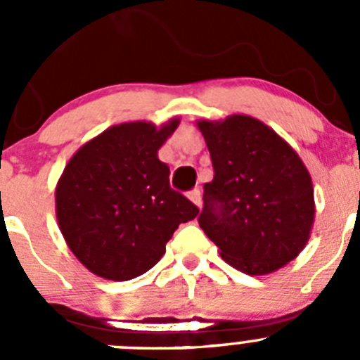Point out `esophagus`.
<instances>
[{
	"label": "esophagus",
	"mask_w": 360,
	"mask_h": 360,
	"mask_svg": "<svg viewBox=\"0 0 360 360\" xmlns=\"http://www.w3.org/2000/svg\"><path fill=\"white\" fill-rule=\"evenodd\" d=\"M188 197H190V200L195 203V205L198 207V209H202V195H200V190H191L190 193H188Z\"/></svg>",
	"instance_id": "1"
}]
</instances>
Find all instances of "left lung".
I'll return each mask as SVG.
<instances>
[{
	"label": "left lung",
	"instance_id": "1",
	"mask_svg": "<svg viewBox=\"0 0 360 360\" xmlns=\"http://www.w3.org/2000/svg\"><path fill=\"white\" fill-rule=\"evenodd\" d=\"M197 127L214 167L198 223L221 257L248 275L274 274L296 259L315 219L314 184L300 155L248 115L198 120Z\"/></svg>",
	"mask_w": 360,
	"mask_h": 360
}]
</instances>
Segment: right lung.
I'll return each instance as SVG.
<instances>
[{"label": "right lung", "instance_id": "obj_1", "mask_svg": "<svg viewBox=\"0 0 360 360\" xmlns=\"http://www.w3.org/2000/svg\"><path fill=\"white\" fill-rule=\"evenodd\" d=\"M179 118L120 123L83 144L56 186V216L68 248L94 275L130 281L162 259L198 207L174 191L158 150Z\"/></svg>", "mask_w": 360, "mask_h": 360}]
</instances>
